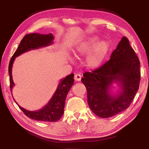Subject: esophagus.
Returning <instances> with one entry per match:
<instances>
[{
	"label": "esophagus",
	"mask_w": 149,
	"mask_h": 149,
	"mask_svg": "<svg viewBox=\"0 0 149 149\" xmlns=\"http://www.w3.org/2000/svg\"><path fill=\"white\" fill-rule=\"evenodd\" d=\"M81 76L80 74H77L74 76V80L76 81H80L81 80Z\"/></svg>",
	"instance_id": "obj_1"
}]
</instances>
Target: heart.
I'll list each match as a JSON object with an SVG mask.
<instances>
[{"mask_svg": "<svg viewBox=\"0 0 149 149\" xmlns=\"http://www.w3.org/2000/svg\"><path fill=\"white\" fill-rule=\"evenodd\" d=\"M98 36H93L75 45L72 53L77 58L88 54L85 59V65L88 69L98 68L107 55L110 44L106 40H98Z\"/></svg>", "mask_w": 149, "mask_h": 149, "instance_id": "heart-1", "label": "heart"}]
</instances>
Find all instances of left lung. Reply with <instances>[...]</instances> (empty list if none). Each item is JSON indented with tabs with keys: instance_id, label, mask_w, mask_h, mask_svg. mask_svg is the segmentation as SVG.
I'll list each match as a JSON object with an SVG mask.
<instances>
[{
	"instance_id": "obj_1",
	"label": "left lung",
	"mask_w": 149,
	"mask_h": 149,
	"mask_svg": "<svg viewBox=\"0 0 149 149\" xmlns=\"http://www.w3.org/2000/svg\"><path fill=\"white\" fill-rule=\"evenodd\" d=\"M84 77L81 82L87 89L91 110L100 118H110L125 111L134 99L140 81V63L123 36L110 60Z\"/></svg>"
}]
</instances>
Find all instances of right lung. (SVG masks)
<instances>
[{
    "mask_svg": "<svg viewBox=\"0 0 149 149\" xmlns=\"http://www.w3.org/2000/svg\"><path fill=\"white\" fill-rule=\"evenodd\" d=\"M54 36L52 33L47 35H42L38 33H30L26 35L21 40L19 47L11 57L9 64L8 72L10 74V89L12 94V89L15 86V84L12 77V68L15 58L20 56L24 53L31 50L38 49L40 48L49 46L53 44ZM74 74L71 73L65 78H62L58 84L55 92L51 97L47 104L44 107L36 111L26 110L15 102L28 118L31 119L40 121H57L59 120L63 114L65 107V102L67 95L74 84Z\"/></svg>",
    "mask_w": 149,
    "mask_h": 149,
    "instance_id": "1",
    "label": "right lung"
}]
</instances>
